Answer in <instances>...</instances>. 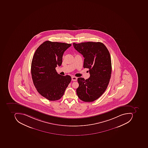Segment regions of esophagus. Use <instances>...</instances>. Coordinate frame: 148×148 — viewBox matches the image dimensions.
<instances>
[{
	"instance_id": "34e87169",
	"label": "esophagus",
	"mask_w": 148,
	"mask_h": 148,
	"mask_svg": "<svg viewBox=\"0 0 148 148\" xmlns=\"http://www.w3.org/2000/svg\"><path fill=\"white\" fill-rule=\"evenodd\" d=\"M72 79L73 81H76L77 79V78L75 76H73L72 77Z\"/></svg>"
}]
</instances>
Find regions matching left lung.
<instances>
[{"mask_svg":"<svg viewBox=\"0 0 148 148\" xmlns=\"http://www.w3.org/2000/svg\"><path fill=\"white\" fill-rule=\"evenodd\" d=\"M76 50L84 57V68L89 69L90 77L77 79L79 86L76 93L86 102L100 97L108 86L112 73L111 59L106 47L101 42H88L73 44Z\"/></svg>","mask_w":148,"mask_h":148,"instance_id":"8db88e82","label":"left lung"}]
</instances>
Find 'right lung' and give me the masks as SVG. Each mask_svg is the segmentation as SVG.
Masks as SVG:
<instances>
[{"label": "right lung", "instance_id": "right-lung-1", "mask_svg": "<svg viewBox=\"0 0 148 148\" xmlns=\"http://www.w3.org/2000/svg\"><path fill=\"white\" fill-rule=\"evenodd\" d=\"M71 45L46 41L35 51L31 64L33 84L38 92L49 101L60 99L72 79L70 75H60L56 70L61 66L64 52Z\"/></svg>", "mask_w": 148, "mask_h": 148}]
</instances>
